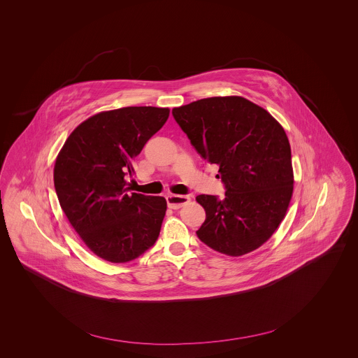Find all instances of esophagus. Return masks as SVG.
Listing matches in <instances>:
<instances>
[{
	"label": "esophagus",
	"instance_id": "obj_1",
	"mask_svg": "<svg viewBox=\"0 0 358 358\" xmlns=\"http://www.w3.org/2000/svg\"><path fill=\"white\" fill-rule=\"evenodd\" d=\"M190 202L189 195L169 194L166 195V203L169 208H180Z\"/></svg>",
	"mask_w": 358,
	"mask_h": 358
}]
</instances>
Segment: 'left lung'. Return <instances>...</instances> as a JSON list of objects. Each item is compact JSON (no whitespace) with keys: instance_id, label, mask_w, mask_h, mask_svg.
I'll return each instance as SVG.
<instances>
[{"instance_id":"8db88e82","label":"left lung","mask_w":358,"mask_h":358,"mask_svg":"<svg viewBox=\"0 0 358 358\" xmlns=\"http://www.w3.org/2000/svg\"><path fill=\"white\" fill-rule=\"evenodd\" d=\"M172 114L201 157L219 165L226 189L223 198L196 196L206 211L196 236L227 256L257 250L280 226L293 194L286 132L243 97L203 98Z\"/></svg>"}]
</instances>
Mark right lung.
Returning <instances> with one entry per match:
<instances>
[{"mask_svg":"<svg viewBox=\"0 0 358 358\" xmlns=\"http://www.w3.org/2000/svg\"><path fill=\"white\" fill-rule=\"evenodd\" d=\"M169 108L130 106L83 122L59 153L54 184L60 206L87 248L103 260H135L159 238L166 201L131 193L127 176Z\"/></svg>","mask_w":358,"mask_h":358,"instance_id":"right-lung-1","label":"right lung"}]
</instances>
